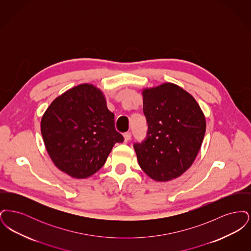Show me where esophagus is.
I'll list each match as a JSON object with an SVG mask.
<instances>
[{"label":"esophagus","instance_id":"esophagus-1","mask_svg":"<svg viewBox=\"0 0 251 251\" xmlns=\"http://www.w3.org/2000/svg\"><path fill=\"white\" fill-rule=\"evenodd\" d=\"M123 136H124V139H125V141H129V140H131V131H126V132H124V134H123Z\"/></svg>","mask_w":251,"mask_h":251}]
</instances>
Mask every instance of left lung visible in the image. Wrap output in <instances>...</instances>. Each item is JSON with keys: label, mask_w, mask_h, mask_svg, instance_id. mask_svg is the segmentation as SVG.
<instances>
[{"label": "left lung", "mask_w": 251, "mask_h": 251, "mask_svg": "<svg viewBox=\"0 0 251 251\" xmlns=\"http://www.w3.org/2000/svg\"><path fill=\"white\" fill-rule=\"evenodd\" d=\"M148 134L133 145L138 164L157 181L175 179L191 167L202 144L206 121L196 100L177 84L143 90Z\"/></svg>", "instance_id": "obj_1"}]
</instances>
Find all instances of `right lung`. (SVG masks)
<instances>
[{
    "mask_svg": "<svg viewBox=\"0 0 251 251\" xmlns=\"http://www.w3.org/2000/svg\"><path fill=\"white\" fill-rule=\"evenodd\" d=\"M41 134L51 161L76 179L90 177L106 162L114 145L123 142L102 92L89 84L57 97L41 120Z\"/></svg>",
    "mask_w": 251,
    "mask_h": 251,
    "instance_id": "add662e5",
    "label": "right lung"
}]
</instances>
